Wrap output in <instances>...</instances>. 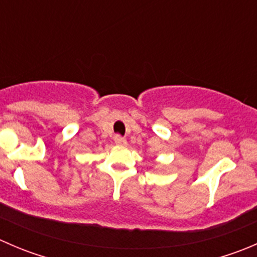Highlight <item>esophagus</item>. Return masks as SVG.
<instances>
[{
  "label": "esophagus",
  "mask_w": 257,
  "mask_h": 257,
  "mask_svg": "<svg viewBox=\"0 0 257 257\" xmlns=\"http://www.w3.org/2000/svg\"><path fill=\"white\" fill-rule=\"evenodd\" d=\"M114 142H115L116 145H126V139L124 137L119 136V134L114 136Z\"/></svg>",
  "instance_id": "34e87169"
}]
</instances>
